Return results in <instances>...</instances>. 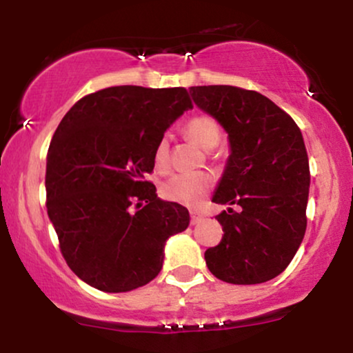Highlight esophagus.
I'll return each mask as SVG.
<instances>
[{
  "mask_svg": "<svg viewBox=\"0 0 353 353\" xmlns=\"http://www.w3.org/2000/svg\"><path fill=\"white\" fill-rule=\"evenodd\" d=\"M202 219H204V214L197 212V210H190V222L192 224H199Z\"/></svg>",
  "mask_w": 353,
  "mask_h": 353,
  "instance_id": "1",
  "label": "esophagus"
}]
</instances>
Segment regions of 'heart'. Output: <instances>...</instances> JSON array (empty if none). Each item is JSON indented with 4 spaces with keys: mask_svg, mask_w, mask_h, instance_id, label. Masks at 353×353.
<instances>
[{
    "mask_svg": "<svg viewBox=\"0 0 353 353\" xmlns=\"http://www.w3.org/2000/svg\"><path fill=\"white\" fill-rule=\"evenodd\" d=\"M184 134L194 141L204 151L217 148L222 139V129L219 121L210 114L192 116L184 125ZM154 164L157 169H164L169 161V141L163 136L154 148ZM212 188V179L204 172L176 174L161 185L164 199L182 205H199Z\"/></svg>",
    "mask_w": 353,
    "mask_h": 353,
    "instance_id": "heart-1",
    "label": "heart"
}]
</instances>
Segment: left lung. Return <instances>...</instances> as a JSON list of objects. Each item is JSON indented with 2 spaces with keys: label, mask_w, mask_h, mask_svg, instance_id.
<instances>
[{
  "label": "left lung",
  "mask_w": 353,
  "mask_h": 353,
  "mask_svg": "<svg viewBox=\"0 0 353 353\" xmlns=\"http://www.w3.org/2000/svg\"><path fill=\"white\" fill-rule=\"evenodd\" d=\"M194 103L224 125L230 156L216 204L239 205L216 217L224 236L205 250L221 281L267 282L287 269L307 229L309 157L302 132L261 92L237 86H192Z\"/></svg>",
  "instance_id": "1"
}]
</instances>
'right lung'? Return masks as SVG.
Segmentation results:
<instances>
[{
  "instance_id": "add662e5",
  "label": "right lung",
  "mask_w": 353,
  "mask_h": 353,
  "mask_svg": "<svg viewBox=\"0 0 353 353\" xmlns=\"http://www.w3.org/2000/svg\"><path fill=\"white\" fill-rule=\"evenodd\" d=\"M192 108L185 88L112 86L72 106L52 136L46 208L64 261L103 292H129L163 269L164 244L189 210L148 181L154 148Z\"/></svg>"
}]
</instances>
